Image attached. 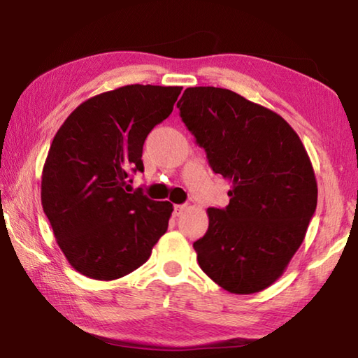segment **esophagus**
<instances>
[{
    "mask_svg": "<svg viewBox=\"0 0 358 358\" xmlns=\"http://www.w3.org/2000/svg\"><path fill=\"white\" fill-rule=\"evenodd\" d=\"M185 210H186V205H183V203H181V205H173V215L175 216H180Z\"/></svg>",
    "mask_w": 358,
    "mask_h": 358,
    "instance_id": "obj_1",
    "label": "esophagus"
}]
</instances>
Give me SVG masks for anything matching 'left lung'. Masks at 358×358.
Listing matches in <instances>:
<instances>
[{
    "label": "left lung",
    "mask_w": 358,
    "mask_h": 358,
    "mask_svg": "<svg viewBox=\"0 0 358 358\" xmlns=\"http://www.w3.org/2000/svg\"><path fill=\"white\" fill-rule=\"evenodd\" d=\"M177 107L213 172L232 183L227 207L207 210L197 262L229 292H260L286 270L316 211L310 156L286 120L230 90L186 88Z\"/></svg>",
    "instance_id": "obj_1"
}]
</instances>
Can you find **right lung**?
I'll use <instances>...</instances> for the list:
<instances>
[{"label": "right lung", "instance_id": "add662e5", "mask_svg": "<svg viewBox=\"0 0 358 358\" xmlns=\"http://www.w3.org/2000/svg\"><path fill=\"white\" fill-rule=\"evenodd\" d=\"M181 87L126 85L90 98L72 112L48 150L41 201L68 262L88 278L112 281L147 262L169 226L171 202L141 189L147 136L173 110Z\"/></svg>", "mask_w": 358, "mask_h": 358}]
</instances>
